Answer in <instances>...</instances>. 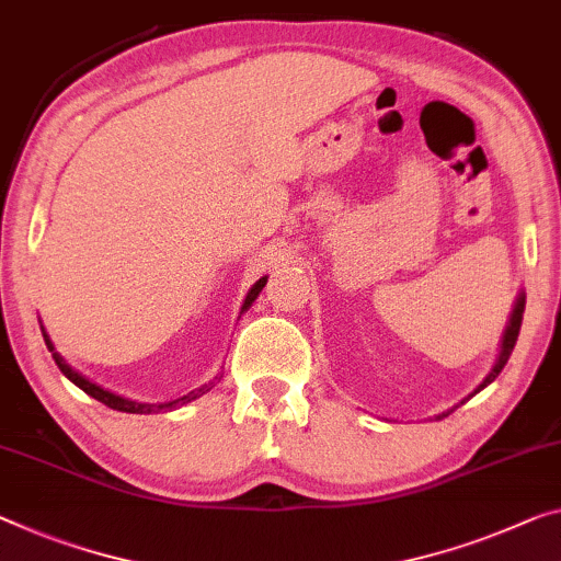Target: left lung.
Wrapping results in <instances>:
<instances>
[{"label":"left lung","instance_id":"obj_1","mask_svg":"<svg viewBox=\"0 0 561 561\" xmlns=\"http://www.w3.org/2000/svg\"><path fill=\"white\" fill-rule=\"evenodd\" d=\"M524 306H527V296H524V290L519 293V296H516V300H514V308H512V316H510V323H506V329H504V335H502V343H499V356H496V364H494V368L489 370V376L484 378V381H481L477 389H473V393H479L481 389H486V386L494 381V378L502 374V368L506 366V360H510V356H512V351H514V343H516V339H519V329H522V316H524ZM471 393V396H473ZM467 401V399H463ZM461 401V403H463ZM456 409V407H454ZM454 409H449V411H444V413H438L436 419H444V416H449V413L454 411Z\"/></svg>","mask_w":561,"mask_h":561}]
</instances>
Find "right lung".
I'll use <instances>...</instances> for the list:
<instances>
[{"label": "right lung", "mask_w": 561, "mask_h": 561, "mask_svg": "<svg viewBox=\"0 0 561 561\" xmlns=\"http://www.w3.org/2000/svg\"><path fill=\"white\" fill-rule=\"evenodd\" d=\"M265 283H268V275H263V278H257V280L253 283V288L248 290V296H245V300H243V308H240V313H245V310L253 306V300H255L257 296H261V290L265 288ZM42 335H45V343H47V348H49V353H51V358H55V364L59 366V370H62V374H65L67 378H70V381L77 386V389H82L84 393L92 396V399H98L100 403H105V407L115 409V411H125V413H160V411H172V409L185 407V403H191V401H195V399H201L203 393H208V391L213 389V381H210V383H203L201 389H193L191 393L178 396V399L165 401V403H145V401L125 399V396H117V393H112V391H107V389H102V386L90 381L88 376H82L80 370H75L70 364H67V360L55 351V343L49 341L45 325H42ZM215 378H218V376H215Z\"/></svg>", "instance_id": "obj_1"}]
</instances>
